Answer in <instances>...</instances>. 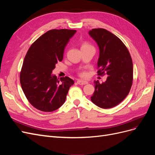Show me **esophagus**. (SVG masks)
<instances>
[{
    "label": "esophagus",
    "instance_id": "34e87169",
    "mask_svg": "<svg viewBox=\"0 0 155 155\" xmlns=\"http://www.w3.org/2000/svg\"><path fill=\"white\" fill-rule=\"evenodd\" d=\"M78 84L81 85H86V84H88V82L86 81H83V80H78L77 81Z\"/></svg>",
    "mask_w": 155,
    "mask_h": 155
}]
</instances>
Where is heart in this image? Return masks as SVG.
Masks as SVG:
<instances>
[{"instance_id": "obj_1", "label": "heart", "mask_w": 155, "mask_h": 155, "mask_svg": "<svg viewBox=\"0 0 155 155\" xmlns=\"http://www.w3.org/2000/svg\"><path fill=\"white\" fill-rule=\"evenodd\" d=\"M91 46H92L90 44H88V43H87V42H83V43L81 44V48L83 49V48H87V47H91ZM79 76H80L82 78H86L87 76V73L85 71H82L81 72H79Z\"/></svg>"}]
</instances>
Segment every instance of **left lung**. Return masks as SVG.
Returning a JSON list of instances; mask_svg holds the SVG:
<instances>
[{
	"label": "left lung",
	"mask_w": 155,
	"mask_h": 155,
	"mask_svg": "<svg viewBox=\"0 0 155 155\" xmlns=\"http://www.w3.org/2000/svg\"><path fill=\"white\" fill-rule=\"evenodd\" d=\"M89 34L99 46L97 75L107 74L105 82L94 81L91 101L103 109L118 105L129 94L133 81V64L129 51L118 37L104 28H94Z\"/></svg>",
	"instance_id": "1"
}]
</instances>
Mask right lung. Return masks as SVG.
I'll list each match as a JSON object with an SVG mask.
<instances>
[{"instance_id":"right-lung-1","label":"right lung","mask_w":155,"mask_h":155,"mask_svg":"<svg viewBox=\"0 0 155 155\" xmlns=\"http://www.w3.org/2000/svg\"><path fill=\"white\" fill-rule=\"evenodd\" d=\"M76 30L54 29L46 32L28 50L20 73L21 87L30 104L37 110L52 112L66 100L74 81L51 74L55 64L62 61L64 50Z\"/></svg>"}]
</instances>
